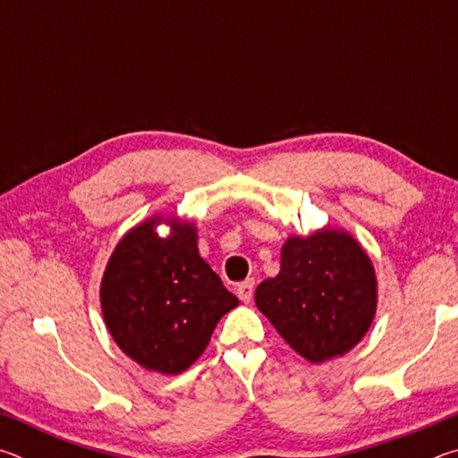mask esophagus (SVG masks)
<instances>
[{
    "instance_id": "1",
    "label": "esophagus",
    "mask_w": 458,
    "mask_h": 458,
    "mask_svg": "<svg viewBox=\"0 0 458 458\" xmlns=\"http://www.w3.org/2000/svg\"><path fill=\"white\" fill-rule=\"evenodd\" d=\"M236 293H238V297H240V301H242V303H250L252 294H254V281H252V278H248V281L240 283Z\"/></svg>"
}]
</instances>
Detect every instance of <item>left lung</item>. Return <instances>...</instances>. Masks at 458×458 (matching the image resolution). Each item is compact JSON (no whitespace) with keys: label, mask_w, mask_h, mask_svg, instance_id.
Segmentation results:
<instances>
[{"label":"left lung","mask_w":458,"mask_h":458,"mask_svg":"<svg viewBox=\"0 0 458 458\" xmlns=\"http://www.w3.org/2000/svg\"><path fill=\"white\" fill-rule=\"evenodd\" d=\"M254 301L301 358L323 363L368 333L377 307L376 270L350 232L327 226L286 238L281 270L257 286Z\"/></svg>","instance_id":"1"}]
</instances>
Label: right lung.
I'll return each instance as SVG.
<instances>
[{
  "label": "right lung",
  "instance_id": "obj_1",
  "mask_svg": "<svg viewBox=\"0 0 458 458\" xmlns=\"http://www.w3.org/2000/svg\"><path fill=\"white\" fill-rule=\"evenodd\" d=\"M165 223L167 237L155 227ZM238 299L198 252V228L177 216H153L114 246L100 281L105 325L121 352L145 369L175 376L210 344Z\"/></svg>",
  "mask_w": 458,
  "mask_h": 458
}]
</instances>
